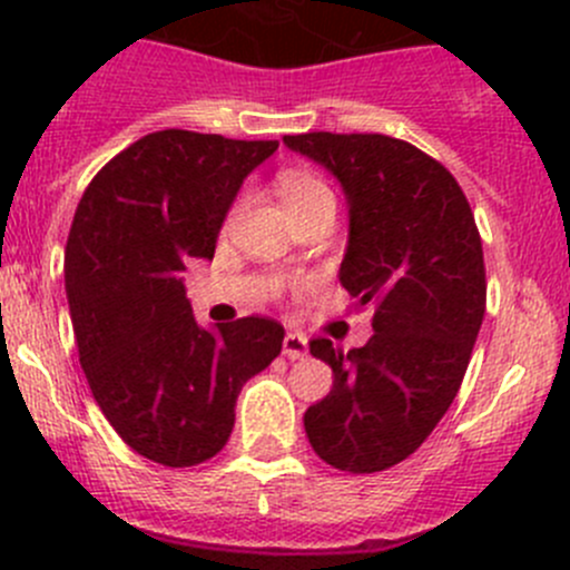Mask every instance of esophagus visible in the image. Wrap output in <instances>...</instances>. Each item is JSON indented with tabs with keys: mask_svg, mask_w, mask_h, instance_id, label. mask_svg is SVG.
Listing matches in <instances>:
<instances>
[{
	"mask_svg": "<svg viewBox=\"0 0 570 570\" xmlns=\"http://www.w3.org/2000/svg\"><path fill=\"white\" fill-rule=\"evenodd\" d=\"M283 354L287 360H304L309 354L307 337L298 335V332H287L283 341Z\"/></svg>",
	"mask_w": 570,
	"mask_h": 570,
	"instance_id": "34e87169",
	"label": "esophagus"
}]
</instances>
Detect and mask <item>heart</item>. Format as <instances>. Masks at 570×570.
Masks as SVG:
<instances>
[{"mask_svg": "<svg viewBox=\"0 0 570 570\" xmlns=\"http://www.w3.org/2000/svg\"><path fill=\"white\" fill-rule=\"evenodd\" d=\"M277 190L283 196L287 213L307 210L318 202L332 199V190L326 188L324 179L309 171H283L277 179Z\"/></svg>", "mask_w": 570, "mask_h": 570, "instance_id": "b5f03b06", "label": "heart"}]
</instances>
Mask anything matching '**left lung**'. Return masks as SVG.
Returning <instances> with one entry per match:
<instances>
[{
    "label": "left lung",
    "mask_w": 570,
    "mask_h": 570,
    "mask_svg": "<svg viewBox=\"0 0 570 570\" xmlns=\"http://www.w3.org/2000/svg\"><path fill=\"white\" fill-rule=\"evenodd\" d=\"M283 144L341 183L348 240L337 277L374 309L365 346L309 343L335 380L304 432L332 469L374 474L407 460L458 396L484 318L482 240L458 179L407 140L307 132Z\"/></svg>",
    "instance_id": "1"
}]
</instances>
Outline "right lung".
Instances as JSON below:
<instances>
[{
  "label": "right lung",
  "instance_id": "add662e5",
  "mask_svg": "<svg viewBox=\"0 0 570 570\" xmlns=\"http://www.w3.org/2000/svg\"><path fill=\"white\" fill-rule=\"evenodd\" d=\"M277 146L163 129L112 157L77 205L66 296L80 365L121 441L168 469L222 452L240 387L283 352L272 318L202 326L183 283Z\"/></svg>",
  "mask_w": 570,
  "mask_h": 570
}]
</instances>
